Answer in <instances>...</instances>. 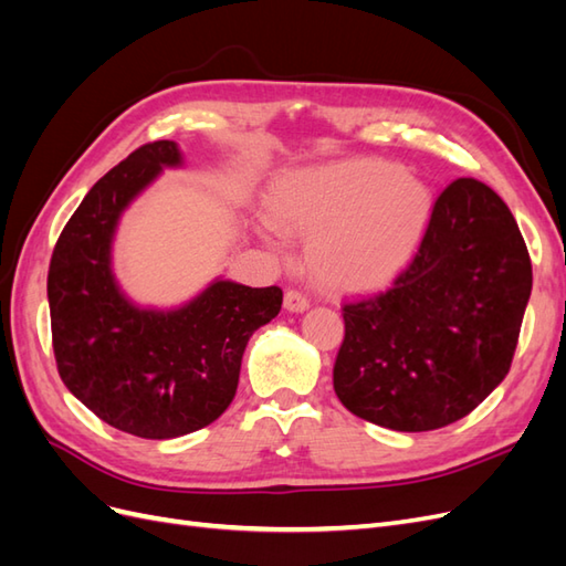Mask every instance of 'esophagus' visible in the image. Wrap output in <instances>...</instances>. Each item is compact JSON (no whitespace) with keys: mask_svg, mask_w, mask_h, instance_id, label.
<instances>
[{"mask_svg":"<svg viewBox=\"0 0 566 566\" xmlns=\"http://www.w3.org/2000/svg\"><path fill=\"white\" fill-rule=\"evenodd\" d=\"M285 310L293 312V314H302L310 310V300H306L304 293H300V290H287L285 293Z\"/></svg>","mask_w":566,"mask_h":566,"instance_id":"34e87169","label":"esophagus"}]
</instances>
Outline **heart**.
Returning a JSON list of instances; mask_svg holds the SVG:
<instances>
[{"label":"heart","instance_id":"obj_1","mask_svg":"<svg viewBox=\"0 0 566 566\" xmlns=\"http://www.w3.org/2000/svg\"><path fill=\"white\" fill-rule=\"evenodd\" d=\"M432 191L389 160H342L290 169L273 181L262 238L283 250L285 235L310 238L314 279L339 293H370L410 264L432 217Z\"/></svg>","mask_w":566,"mask_h":566}]
</instances>
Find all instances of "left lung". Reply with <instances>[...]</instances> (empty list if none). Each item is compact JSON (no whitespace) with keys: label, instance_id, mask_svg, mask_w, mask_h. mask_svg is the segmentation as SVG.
Segmentation results:
<instances>
[{"label":"left lung","instance_id":"obj_1","mask_svg":"<svg viewBox=\"0 0 566 566\" xmlns=\"http://www.w3.org/2000/svg\"><path fill=\"white\" fill-rule=\"evenodd\" d=\"M531 297V262L507 205L476 179L437 198L413 262L387 293L347 302L333 387L354 416L439 430L503 382Z\"/></svg>","mask_w":566,"mask_h":566}]
</instances>
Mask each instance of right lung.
Wrapping results in <instances>:
<instances>
[{"mask_svg":"<svg viewBox=\"0 0 566 566\" xmlns=\"http://www.w3.org/2000/svg\"><path fill=\"white\" fill-rule=\"evenodd\" d=\"M181 167L179 144L156 142L101 177L65 224L46 281L63 385L94 416L142 439H177L224 413L248 339L283 304L276 285L224 276L177 306L125 293L113 266L119 221L165 169Z\"/></svg>","mask_w":566,"mask_h":566,"instance_id":"add662e5","label":"right lung"}]
</instances>
